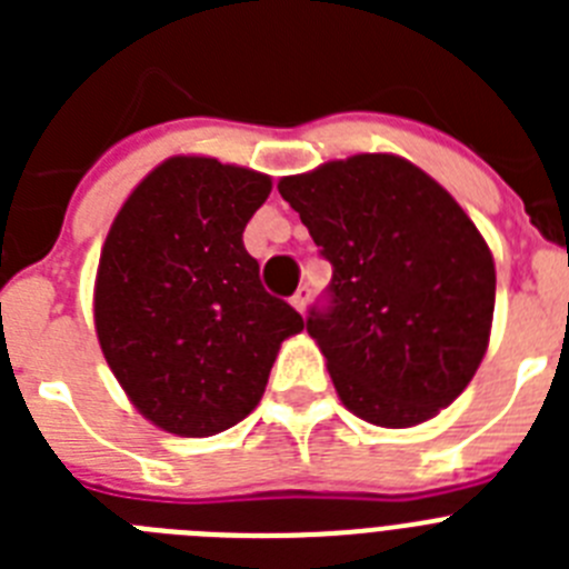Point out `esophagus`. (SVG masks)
Instances as JSON below:
<instances>
[{"mask_svg":"<svg viewBox=\"0 0 569 569\" xmlns=\"http://www.w3.org/2000/svg\"><path fill=\"white\" fill-rule=\"evenodd\" d=\"M308 301H310V288L308 284H301V288L293 293V299H290V305H293L299 313H305V310H308Z\"/></svg>","mask_w":569,"mask_h":569,"instance_id":"obj_1","label":"esophagus"}]
</instances>
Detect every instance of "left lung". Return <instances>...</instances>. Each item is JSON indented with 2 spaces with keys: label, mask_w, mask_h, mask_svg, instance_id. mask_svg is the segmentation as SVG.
Instances as JSON below:
<instances>
[{
  "label": "left lung",
  "mask_w": 569,
  "mask_h": 569,
  "mask_svg": "<svg viewBox=\"0 0 569 569\" xmlns=\"http://www.w3.org/2000/svg\"><path fill=\"white\" fill-rule=\"evenodd\" d=\"M279 193L333 268L308 333L339 399L379 427L433 419L470 385L490 339L496 268L476 224L390 153L288 176Z\"/></svg>",
  "instance_id": "left-lung-1"
}]
</instances>
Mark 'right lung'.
I'll use <instances>...</instances> for the list:
<instances>
[{"mask_svg":"<svg viewBox=\"0 0 569 569\" xmlns=\"http://www.w3.org/2000/svg\"><path fill=\"white\" fill-rule=\"evenodd\" d=\"M270 176L173 156L144 176L99 259L97 336L144 419L176 436H213L259 405L279 345L305 330L261 288L241 233Z\"/></svg>","mask_w":569,"mask_h":569,"instance_id":"obj_1","label":"right lung"}]
</instances>
